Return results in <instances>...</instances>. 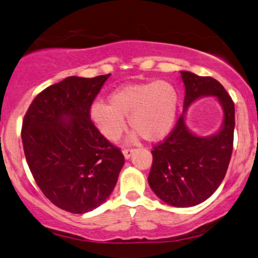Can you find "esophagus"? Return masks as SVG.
Masks as SVG:
<instances>
[{
    "label": "esophagus",
    "mask_w": 258,
    "mask_h": 258,
    "mask_svg": "<svg viewBox=\"0 0 258 258\" xmlns=\"http://www.w3.org/2000/svg\"><path fill=\"white\" fill-rule=\"evenodd\" d=\"M134 153V148H124L123 149V155H124L125 159H129Z\"/></svg>",
    "instance_id": "obj_1"
}]
</instances>
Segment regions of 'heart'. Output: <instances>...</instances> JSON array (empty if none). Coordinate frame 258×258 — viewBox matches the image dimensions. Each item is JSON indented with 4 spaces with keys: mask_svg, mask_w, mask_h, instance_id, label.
<instances>
[{
    "mask_svg": "<svg viewBox=\"0 0 258 258\" xmlns=\"http://www.w3.org/2000/svg\"><path fill=\"white\" fill-rule=\"evenodd\" d=\"M110 104L93 103L90 116L93 124L109 141L118 140L130 126L146 141H159L168 135L175 123L178 93L165 80L121 86L109 96Z\"/></svg>",
    "mask_w": 258,
    "mask_h": 258,
    "instance_id": "1",
    "label": "heart"
}]
</instances>
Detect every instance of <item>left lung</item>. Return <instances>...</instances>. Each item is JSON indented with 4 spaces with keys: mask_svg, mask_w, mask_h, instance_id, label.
Masks as SVG:
<instances>
[{
    "mask_svg": "<svg viewBox=\"0 0 258 258\" xmlns=\"http://www.w3.org/2000/svg\"><path fill=\"white\" fill-rule=\"evenodd\" d=\"M181 78L186 89L183 109L210 95L216 96L224 109L223 126L216 135L196 136L181 115L169 135L153 147L148 182L154 193L168 205L188 207L210 198L225 176L233 148L235 104L212 77L181 71Z\"/></svg>",
    "mask_w": 258,
    "mask_h": 258,
    "instance_id": "left-lung-1",
    "label": "left lung"
}]
</instances>
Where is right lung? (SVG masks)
<instances>
[{
  "instance_id": "obj_1",
  "label": "right lung",
  "mask_w": 258,
  "mask_h": 258,
  "mask_svg": "<svg viewBox=\"0 0 258 258\" xmlns=\"http://www.w3.org/2000/svg\"><path fill=\"white\" fill-rule=\"evenodd\" d=\"M109 77H68L42 90L23 117V152L33 178L49 202L77 215L108 199L124 165L121 149L90 116Z\"/></svg>"
}]
</instances>
